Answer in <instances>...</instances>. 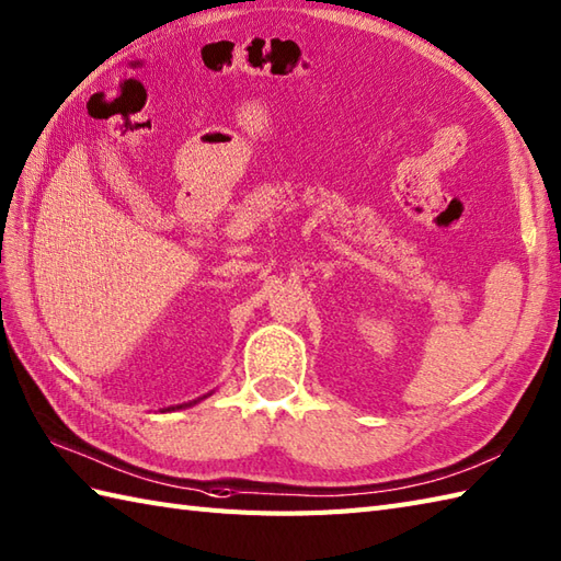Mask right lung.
<instances>
[{
	"label": "right lung",
	"instance_id": "right-lung-1",
	"mask_svg": "<svg viewBox=\"0 0 561 561\" xmlns=\"http://www.w3.org/2000/svg\"><path fill=\"white\" fill-rule=\"evenodd\" d=\"M184 407H191V403H184ZM172 409H181V407H172ZM172 409H167V411H172Z\"/></svg>",
	"mask_w": 561,
	"mask_h": 561
}]
</instances>
